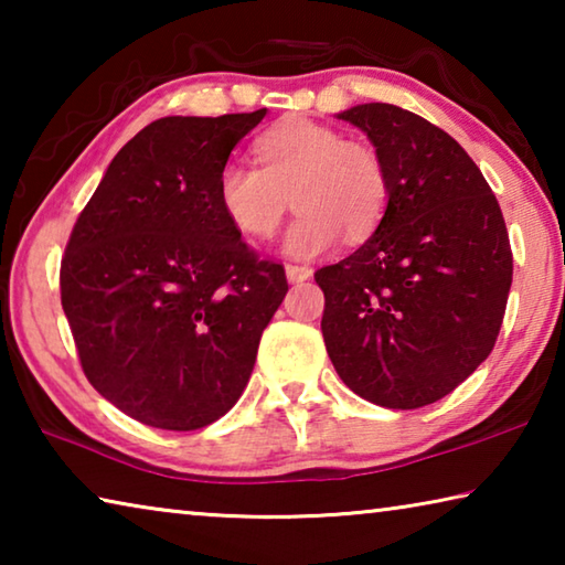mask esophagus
Masks as SVG:
<instances>
[{"label":"esophagus","instance_id":"34e87169","mask_svg":"<svg viewBox=\"0 0 565 565\" xmlns=\"http://www.w3.org/2000/svg\"><path fill=\"white\" fill-rule=\"evenodd\" d=\"M311 269L309 266H299V264H286V279L291 284H301L306 279H311Z\"/></svg>","mask_w":565,"mask_h":565}]
</instances>
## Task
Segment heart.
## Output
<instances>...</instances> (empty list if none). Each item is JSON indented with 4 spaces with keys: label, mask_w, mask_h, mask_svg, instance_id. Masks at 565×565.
Listing matches in <instances>:
<instances>
[{
    "label": "heart",
    "mask_w": 565,
    "mask_h": 565,
    "mask_svg": "<svg viewBox=\"0 0 565 565\" xmlns=\"http://www.w3.org/2000/svg\"><path fill=\"white\" fill-rule=\"evenodd\" d=\"M262 167L226 161L216 179V199L234 228L266 238L299 206L284 234V254L313 259L339 242L374 232L388 204V177L376 149L347 141L317 121H286L256 141Z\"/></svg>",
    "instance_id": "obj_1"
}]
</instances>
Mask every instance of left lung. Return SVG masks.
I'll return each mask as SVG.
<instances>
[{
    "instance_id": "left-lung-1",
    "label": "left lung",
    "mask_w": 565,
    "mask_h": 565,
    "mask_svg": "<svg viewBox=\"0 0 565 565\" xmlns=\"http://www.w3.org/2000/svg\"><path fill=\"white\" fill-rule=\"evenodd\" d=\"M386 167L376 232L317 271L321 331L353 394L386 408L444 398L489 359L509 301L513 256L481 169L444 129L394 104L337 114Z\"/></svg>"
}]
</instances>
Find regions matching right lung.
I'll list each match as a JSON object with an SVG mask.
<instances>
[{
	"mask_svg": "<svg viewBox=\"0 0 565 565\" xmlns=\"http://www.w3.org/2000/svg\"><path fill=\"white\" fill-rule=\"evenodd\" d=\"M266 109L164 117L119 149L74 224L62 309L84 374L124 414L196 431L252 379L289 284L216 199L218 171Z\"/></svg>",
	"mask_w": 565,
	"mask_h": 565,
	"instance_id": "add662e5",
	"label": "right lung"
}]
</instances>
